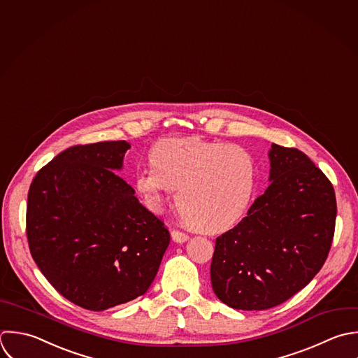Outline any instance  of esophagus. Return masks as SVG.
I'll use <instances>...</instances> for the list:
<instances>
[{"label":"esophagus","mask_w":358,"mask_h":358,"mask_svg":"<svg viewBox=\"0 0 358 358\" xmlns=\"http://www.w3.org/2000/svg\"><path fill=\"white\" fill-rule=\"evenodd\" d=\"M171 238H173V241H176V243H178V244H182V243L188 241L189 236H188L187 233L180 231V230H173V231H171Z\"/></svg>","instance_id":"1"}]
</instances>
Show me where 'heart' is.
I'll list each match as a JSON object with an SVG mask.
<instances>
[{"instance_id":"1","label":"heart","mask_w":358,"mask_h":358,"mask_svg":"<svg viewBox=\"0 0 358 358\" xmlns=\"http://www.w3.org/2000/svg\"><path fill=\"white\" fill-rule=\"evenodd\" d=\"M152 166L135 174V188L159 210L177 192L180 215L196 229L219 233L244 215L255 185L252 155L238 146L199 138H169L149 152Z\"/></svg>"}]
</instances>
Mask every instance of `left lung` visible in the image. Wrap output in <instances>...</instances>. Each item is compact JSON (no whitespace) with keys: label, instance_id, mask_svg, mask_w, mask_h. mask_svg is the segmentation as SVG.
Listing matches in <instances>:
<instances>
[{"label":"left lung","instance_id":"1","mask_svg":"<svg viewBox=\"0 0 358 358\" xmlns=\"http://www.w3.org/2000/svg\"><path fill=\"white\" fill-rule=\"evenodd\" d=\"M268 156L271 185L216 238L212 287L234 310L262 311L293 297L321 271L334 240L336 196L327 176L299 149L272 143Z\"/></svg>","mask_w":358,"mask_h":358}]
</instances>
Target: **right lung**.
Returning <instances> with one entry per match:
<instances>
[{"mask_svg": "<svg viewBox=\"0 0 358 358\" xmlns=\"http://www.w3.org/2000/svg\"><path fill=\"white\" fill-rule=\"evenodd\" d=\"M125 141L72 146L34 177L26 209L30 254L71 303L104 311L148 292L170 233L115 171Z\"/></svg>", "mask_w": 358, "mask_h": 358, "instance_id": "obj_1", "label": "right lung"}]
</instances>
